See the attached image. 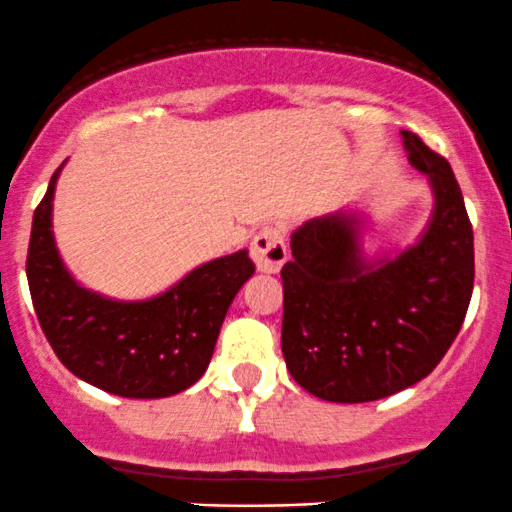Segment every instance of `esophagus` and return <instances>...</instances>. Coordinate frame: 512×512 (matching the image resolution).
Wrapping results in <instances>:
<instances>
[{
  "label": "esophagus",
  "mask_w": 512,
  "mask_h": 512,
  "mask_svg": "<svg viewBox=\"0 0 512 512\" xmlns=\"http://www.w3.org/2000/svg\"><path fill=\"white\" fill-rule=\"evenodd\" d=\"M251 258L261 273H278L287 261L285 227L266 225L258 229L254 241H251Z\"/></svg>",
  "instance_id": "1"
}]
</instances>
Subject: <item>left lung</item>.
<instances>
[{"label":"left lung","mask_w":512,"mask_h":512,"mask_svg":"<svg viewBox=\"0 0 512 512\" xmlns=\"http://www.w3.org/2000/svg\"><path fill=\"white\" fill-rule=\"evenodd\" d=\"M401 135L435 191L423 239L370 266L353 217H314L292 234V261L280 271L285 365L319 399L360 404L421 382L467 317L474 232L462 191L445 157L416 132Z\"/></svg>","instance_id":"1"}]
</instances>
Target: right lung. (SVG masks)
<instances>
[{"mask_svg":"<svg viewBox=\"0 0 512 512\" xmlns=\"http://www.w3.org/2000/svg\"><path fill=\"white\" fill-rule=\"evenodd\" d=\"M60 169L33 212L26 256L40 329L60 363L103 392L128 399L183 392L208 370L229 304L254 263L246 251L215 258L147 302H113L84 290L62 266L50 232Z\"/></svg>","mask_w":512,"mask_h":512,"instance_id":"right-lung-1","label":"right lung"}]
</instances>
